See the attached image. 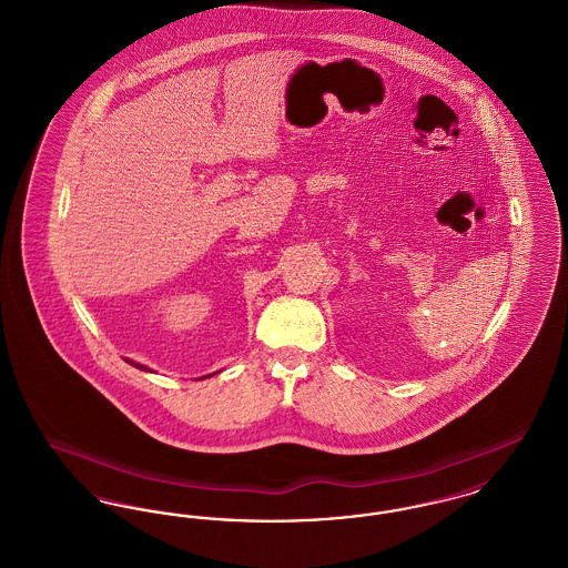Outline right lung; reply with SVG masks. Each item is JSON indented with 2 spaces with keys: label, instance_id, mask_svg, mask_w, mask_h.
Here are the masks:
<instances>
[{
  "label": "right lung",
  "instance_id": "1",
  "mask_svg": "<svg viewBox=\"0 0 568 568\" xmlns=\"http://www.w3.org/2000/svg\"><path fill=\"white\" fill-rule=\"evenodd\" d=\"M125 362H128V364H132V366H135V368H138V371H144V373H153V371H151V368H149V366H144V364H140V362H134V359H130V357H125ZM213 375H216V373H213ZM213 375H206V377H200V378H209V377H213Z\"/></svg>",
  "mask_w": 568,
  "mask_h": 568
}]
</instances>
